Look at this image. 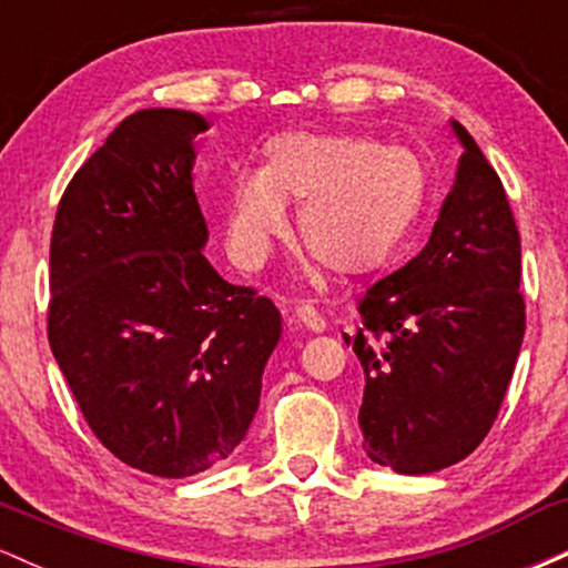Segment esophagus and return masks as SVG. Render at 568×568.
I'll list each match as a JSON object with an SVG mask.
<instances>
[{"label": "esophagus", "mask_w": 568, "mask_h": 568, "mask_svg": "<svg viewBox=\"0 0 568 568\" xmlns=\"http://www.w3.org/2000/svg\"><path fill=\"white\" fill-rule=\"evenodd\" d=\"M293 317H296L298 325L315 331V334H323L325 331V317L312 304H298L296 312H293Z\"/></svg>", "instance_id": "1"}]
</instances>
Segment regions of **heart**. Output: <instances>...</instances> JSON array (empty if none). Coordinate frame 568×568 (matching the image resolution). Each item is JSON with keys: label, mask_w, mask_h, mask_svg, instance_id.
I'll list each match as a JSON object with an SVG mask.
<instances>
[{"label": "heart", "mask_w": 568, "mask_h": 568, "mask_svg": "<svg viewBox=\"0 0 568 568\" xmlns=\"http://www.w3.org/2000/svg\"><path fill=\"white\" fill-rule=\"evenodd\" d=\"M264 160L234 173L226 200V245L243 266L262 264L285 232V200L298 202L306 251L344 275L382 264L425 205V168L406 146L283 133L266 143Z\"/></svg>", "instance_id": "heart-1"}]
</instances>
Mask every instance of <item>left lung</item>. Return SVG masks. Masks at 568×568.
Returning a JSON list of instances; mask_svg holds the SVG:
<instances>
[{
  "instance_id": "left-lung-1",
  "label": "left lung",
  "mask_w": 568,
  "mask_h": 568,
  "mask_svg": "<svg viewBox=\"0 0 568 568\" xmlns=\"http://www.w3.org/2000/svg\"><path fill=\"white\" fill-rule=\"evenodd\" d=\"M452 128L465 154L429 243L363 293V328L352 336L366 374L363 452L400 475L443 470L480 446L526 331L505 186L473 135Z\"/></svg>"
}]
</instances>
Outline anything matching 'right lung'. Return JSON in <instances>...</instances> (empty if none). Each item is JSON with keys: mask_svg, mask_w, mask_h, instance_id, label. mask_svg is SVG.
<instances>
[{"mask_svg": "<svg viewBox=\"0 0 568 568\" xmlns=\"http://www.w3.org/2000/svg\"><path fill=\"white\" fill-rule=\"evenodd\" d=\"M205 116L141 109L69 181L50 240L48 338L95 438L160 478L211 470L245 438L283 325L202 256L192 186Z\"/></svg>", "mask_w": 568, "mask_h": 568, "instance_id": "right-lung-1", "label": "right lung"}]
</instances>
